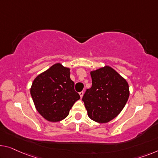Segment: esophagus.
Returning <instances> with one entry per match:
<instances>
[{"label": "esophagus", "mask_w": 158, "mask_h": 158, "mask_svg": "<svg viewBox=\"0 0 158 158\" xmlns=\"http://www.w3.org/2000/svg\"><path fill=\"white\" fill-rule=\"evenodd\" d=\"M79 95H80V97L82 98V96L84 95V91H81V92H79Z\"/></svg>", "instance_id": "34e87169"}]
</instances>
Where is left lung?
Listing matches in <instances>:
<instances>
[{"instance_id":"1","label":"left lung","mask_w":158,"mask_h":158,"mask_svg":"<svg viewBox=\"0 0 158 158\" xmlns=\"http://www.w3.org/2000/svg\"><path fill=\"white\" fill-rule=\"evenodd\" d=\"M92 86L86 89L82 101L88 116L98 123H104L116 118L129 97L126 80L109 66L91 72Z\"/></svg>"}]
</instances>
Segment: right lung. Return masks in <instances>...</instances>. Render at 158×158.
Returning a JSON list of instances; mask_svg holds the SVG:
<instances>
[{
    "label": "right lung",
    "mask_w": 158,
    "mask_h": 158,
    "mask_svg": "<svg viewBox=\"0 0 158 158\" xmlns=\"http://www.w3.org/2000/svg\"><path fill=\"white\" fill-rule=\"evenodd\" d=\"M70 69L57 63L38 75L33 81L30 94L35 108L42 117L58 122L69 115L75 102L80 98L70 79Z\"/></svg>",
    "instance_id": "1"
}]
</instances>
